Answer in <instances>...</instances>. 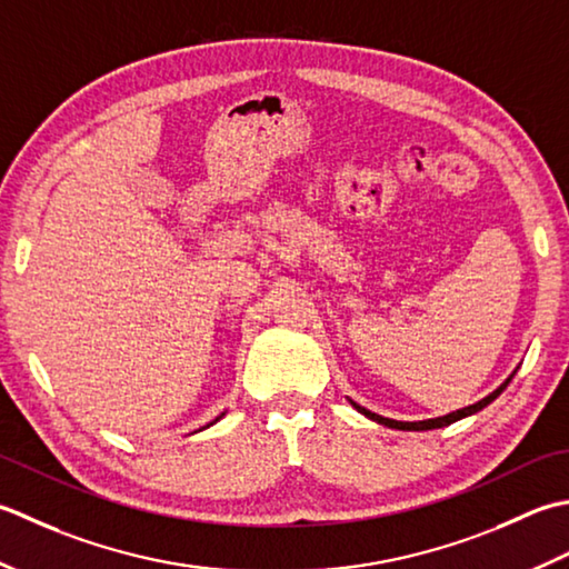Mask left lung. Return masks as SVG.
I'll use <instances>...</instances> for the list:
<instances>
[{"label":"left lung","instance_id":"1","mask_svg":"<svg viewBox=\"0 0 569 569\" xmlns=\"http://www.w3.org/2000/svg\"><path fill=\"white\" fill-rule=\"evenodd\" d=\"M511 378H513V376H511ZM511 378H508L501 388H496V390L491 392V396H486L483 400H479L477 405H469V408H463V410L449 412V415H445V417H435V420H422V422H398V420H388V417H380V415H376V412H370V410L361 408V405H356V402H353V405H356L358 412H363L366 417H370V420H376V422H380V425L392 427V430H417V432H420V430H437V427H447V425H451V422L461 420V417H467V415H473V412L483 410L486 405L493 402L498 396H501L508 382H511Z\"/></svg>","mask_w":569,"mask_h":569}]
</instances>
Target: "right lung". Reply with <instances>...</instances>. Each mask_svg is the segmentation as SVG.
Wrapping results in <instances>:
<instances>
[{
    "mask_svg": "<svg viewBox=\"0 0 569 569\" xmlns=\"http://www.w3.org/2000/svg\"><path fill=\"white\" fill-rule=\"evenodd\" d=\"M211 425H213V422H211Z\"/></svg>",
    "mask_w": 569,
    "mask_h": 569,
    "instance_id": "obj_1",
    "label": "right lung"
}]
</instances>
